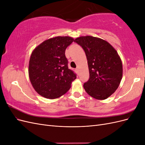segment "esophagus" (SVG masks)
<instances>
[{
	"instance_id": "1",
	"label": "esophagus",
	"mask_w": 145,
	"mask_h": 145,
	"mask_svg": "<svg viewBox=\"0 0 145 145\" xmlns=\"http://www.w3.org/2000/svg\"><path fill=\"white\" fill-rule=\"evenodd\" d=\"M76 71L77 72H78V67L76 68Z\"/></svg>"
}]
</instances>
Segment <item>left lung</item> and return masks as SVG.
I'll return each mask as SVG.
<instances>
[{
	"label": "left lung",
	"mask_w": 145,
	"mask_h": 145,
	"mask_svg": "<svg viewBox=\"0 0 145 145\" xmlns=\"http://www.w3.org/2000/svg\"><path fill=\"white\" fill-rule=\"evenodd\" d=\"M74 42L82 47L88 60L89 78L83 84L85 90L94 99H107L118 88L122 78V62L117 52L98 37L82 36Z\"/></svg>",
	"instance_id": "8db88e82"
}]
</instances>
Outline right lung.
I'll return each mask as SVG.
<instances>
[{
	"label": "right lung",
	"instance_id": "1",
	"mask_svg": "<svg viewBox=\"0 0 145 145\" xmlns=\"http://www.w3.org/2000/svg\"><path fill=\"white\" fill-rule=\"evenodd\" d=\"M74 41L69 36H58L43 42L32 52L28 73L37 93L54 99L65 94L71 88L76 74L68 68L65 50Z\"/></svg>",
	"mask_w": 145,
	"mask_h": 145
}]
</instances>
